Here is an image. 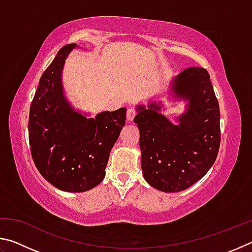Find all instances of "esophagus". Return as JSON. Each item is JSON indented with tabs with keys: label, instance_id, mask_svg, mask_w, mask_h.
Wrapping results in <instances>:
<instances>
[{
	"label": "esophagus",
	"instance_id": "34e87169",
	"mask_svg": "<svg viewBox=\"0 0 252 252\" xmlns=\"http://www.w3.org/2000/svg\"><path fill=\"white\" fill-rule=\"evenodd\" d=\"M135 114H136V112H135L134 109H131V108L127 109V112H126V119H127V121H133Z\"/></svg>",
	"mask_w": 252,
	"mask_h": 252
}]
</instances>
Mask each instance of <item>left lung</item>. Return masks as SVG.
I'll list each match as a JSON object with an SVG mask.
<instances>
[{"label": "left lung", "mask_w": 252, "mask_h": 252, "mask_svg": "<svg viewBox=\"0 0 252 252\" xmlns=\"http://www.w3.org/2000/svg\"><path fill=\"white\" fill-rule=\"evenodd\" d=\"M174 99L187 101L174 121L161 113V102L136 106L143 177L163 192H179L206 176L220 147V110L210 75L188 67L171 80Z\"/></svg>", "instance_id": "8db88e82"}]
</instances>
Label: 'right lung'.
<instances>
[{"mask_svg":"<svg viewBox=\"0 0 252 252\" xmlns=\"http://www.w3.org/2000/svg\"><path fill=\"white\" fill-rule=\"evenodd\" d=\"M75 48L74 43L63 46L42 74L29 117L34 164L46 181L66 192H84L102 182L126 117L121 108L88 118L70 104L62 70Z\"/></svg>","mask_w":252,"mask_h":252,"instance_id":"add662e5","label":"right lung"}]
</instances>
